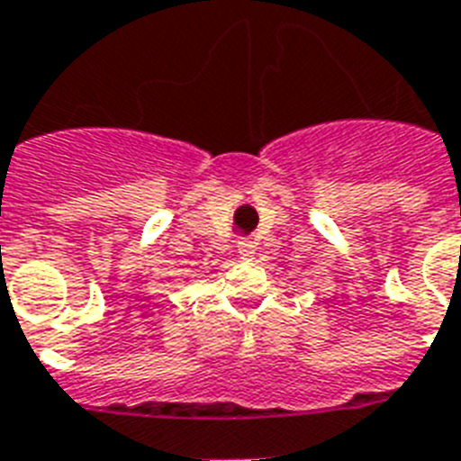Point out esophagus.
Masks as SVG:
<instances>
[{
    "label": "esophagus",
    "mask_w": 461,
    "mask_h": 461,
    "mask_svg": "<svg viewBox=\"0 0 461 461\" xmlns=\"http://www.w3.org/2000/svg\"><path fill=\"white\" fill-rule=\"evenodd\" d=\"M237 249H239V256L241 258L256 256V246H253V241H250V239H239Z\"/></svg>",
    "instance_id": "1"
}]
</instances>
